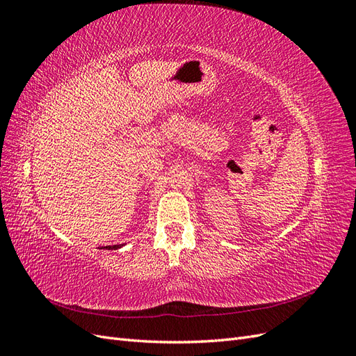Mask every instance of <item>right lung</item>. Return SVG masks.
<instances>
[{
    "label": "right lung",
    "mask_w": 356,
    "mask_h": 356,
    "mask_svg": "<svg viewBox=\"0 0 356 356\" xmlns=\"http://www.w3.org/2000/svg\"><path fill=\"white\" fill-rule=\"evenodd\" d=\"M123 245H113V246H102V248H106V250H118V248H122Z\"/></svg>",
    "instance_id": "right-lung-1"
}]
</instances>
